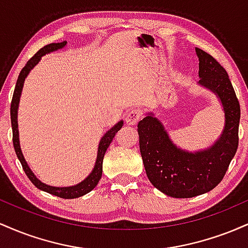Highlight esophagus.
Masks as SVG:
<instances>
[{
    "label": "esophagus",
    "mask_w": 248,
    "mask_h": 248,
    "mask_svg": "<svg viewBox=\"0 0 248 248\" xmlns=\"http://www.w3.org/2000/svg\"><path fill=\"white\" fill-rule=\"evenodd\" d=\"M141 118V112L138 109L130 110L126 115V124L128 126H135Z\"/></svg>",
    "instance_id": "obj_1"
}]
</instances>
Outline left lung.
I'll use <instances>...</instances> for the list:
<instances>
[{
	"label": "left lung",
	"instance_id": "1",
	"mask_svg": "<svg viewBox=\"0 0 248 248\" xmlns=\"http://www.w3.org/2000/svg\"><path fill=\"white\" fill-rule=\"evenodd\" d=\"M199 86L211 91L224 110L220 136L205 149L187 152L173 143L166 127L148 112L139 122L140 152L148 179L164 195L191 198L211 191L220 183L238 148L240 106L229 75L215 58L196 47Z\"/></svg>",
	"mask_w": 248,
	"mask_h": 248
}]
</instances>
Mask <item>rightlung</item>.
<instances>
[{"mask_svg": "<svg viewBox=\"0 0 248 248\" xmlns=\"http://www.w3.org/2000/svg\"><path fill=\"white\" fill-rule=\"evenodd\" d=\"M67 44L66 41L62 43H51L49 45H45L44 47H42L38 52L36 53L29 62L25 64V66L22 69L21 73H19L18 79H17L15 91H14L13 100H11V106H10V119H11V127H13V142H14V148H15V152L17 157H18L19 162H21L22 167H23L24 172L27 173V176L29 179L32 182V184L36 187H38L39 190L51 193V195H55L57 197L65 198V199H72V198H78L81 196L86 195L90 191H92L93 189L96 186V184L100 181L101 175H102V161H104L105 153H106L107 148L109 147L110 142L114 139L115 134L121 129L124 126V121H119L118 124H114L110 129H108L106 134L101 138L100 142H99L98 146V154H96V160L95 164L93 167V170L91 171L90 175L87 176L84 181H81L80 183L76 184L72 186H51L49 184L43 183L42 181H39L37 178V176L32 172V170L30 169V167L28 166L27 161H25L23 153H22L21 144H19V133H18V122H17V113H18V105H19V99H21L22 90H23V85L28 75L30 73V71L41 62L42 57L47 55V53L55 52L57 50H61L62 47H65V45Z\"/></svg>", "mask_w": 248, "mask_h": 248, "instance_id": "1", "label": "right lung"}]
</instances>
